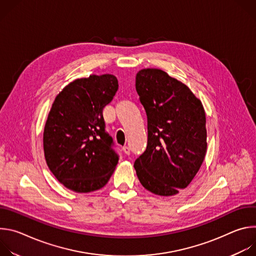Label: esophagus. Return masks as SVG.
Returning a JSON list of instances; mask_svg holds the SVG:
<instances>
[{"mask_svg": "<svg viewBox=\"0 0 256 256\" xmlns=\"http://www.w3.org/2000/svg\"><path fill=\"white\" fill-rule=\"evenodd\" d=\"M122 151L126 155H130V147H128V146H124V147L122 148Z\"/></svg>", "mask_w": 256, "mask_h": 256, "instance_id": "obj_1", "label": "esophagus"}]
</instances>
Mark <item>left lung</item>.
Returning <instances> with one entry per match:
<instances>
[{
	"label": "left lung",
	"instance_id": "8db88e82",
	"mask_svg": "<svg viewBox=\"0 0 256 256\" xmlns=\"http://www.w3.org/2000/svg\"><path fill=\"white\" fill-rule=\"evenodd\" d=\"M136 90L148 118V144L134 167L149 192L171 196L188 186L206 152V112L182 82L159 68H142Z\"/></svg>",
	"mask_w": 256,
	"mask_h": 256
}]
</instances>
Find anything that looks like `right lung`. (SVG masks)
<instances>
[{"mask_svg": "<svg viewBox=\"0 0 256 256\" xmlns=\"http://www.w3.org/2000/svg\"><path fill=\"white\" fill-rule=\"evenodd\" d=\"M118 89L116 76L90 75L70 82L52 103L44 132V156L52 173L72 192L102 188L118 165L102 114Z\"/></svg>", "mask_w": 256, "mask_h": 256, "instance_id": "obj_1", "label": "right lung"}]
</instances>
